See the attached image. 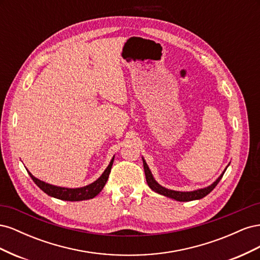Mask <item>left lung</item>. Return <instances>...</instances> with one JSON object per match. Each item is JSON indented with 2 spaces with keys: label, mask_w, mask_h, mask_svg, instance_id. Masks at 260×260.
<instances>
[{
  "label": "left lung",
  "mask_w": 260,
  "mask_h": 260,
  "mask_svg": "<svg viewBox=\"0 0 260 260\" xmlns=\"http://www.w3.org/2000/svg\"><path fill=\"white\" fill-rule=\"evenodd\" d=\"M143 159V166H144V172H145V177H146V182L148 184V186L152 188V190L156 193H158L160 195H164V196H167V198H170V199H174L176 201H179V202H190V201H195V200H201L203 198H205V196L207 194H209L214 188L216 187V185L219 183V181L221 180L223 174L225 172L226 168L223 170V172L221 174V176H220L214 183H212L211 185L207 186V187H204V188H200V190H196V191H191V192H179V191H172V190H168V188L164 187L161 185H159L158 183L156 182L155 179L153 178V175L151 170H149L148 166L146 161ZM229 166V165H228Z\"/></svg>",
  "instance_id": "8db88e82"
}]
</instances>
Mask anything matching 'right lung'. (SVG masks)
Listing matches in <instances>:
<instances>
[{"label":"right lung","instance_id":"1","mask_svg":"<svg viewBox=\"0 0 260 260\" xmlns=\"http://www.w3.org/2000/svg\"><path fill=\"white\" fill-rule=\"evenodd\" d=\"M114 162V158L109 162L108 167L105 169V171L102 174V176L94 181L93 183L77 188H68V187H60L56 185H52L49 183H45L43 181L37 179L28 171L29 176L34 180V182L41 188V190L48 195L52 196V198L62 200V201H69V202H78V201H84L95 198V196L103 190L104 185L106 184L109 174H111L112 166Z\"/></svg>","mask_w":260,"mask_h":260}]
</instances>
